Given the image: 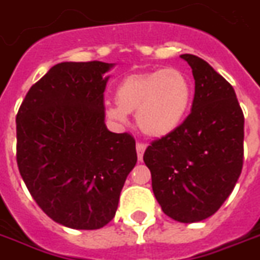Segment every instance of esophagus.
Wrapping results in <instances>:
<instances>
[{"instance_id": "obj_1", "label": "esophagus", "mask_w": 260, "mask_h": 260, "mask_svg": "<svg viewBox=\"0 0 260 260\" xmlns=\"http://www.w3.org/2000/svg\"><path fill=\"white\" fill-rule=\"evenodd\" d=\"M145 149H146V145H145L144 142H137V154H138V160H140V161H142Z\"/></svg>"}]
</instances>
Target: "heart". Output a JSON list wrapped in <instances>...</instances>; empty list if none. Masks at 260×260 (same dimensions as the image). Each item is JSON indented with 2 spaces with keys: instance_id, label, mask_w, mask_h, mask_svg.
I'll use <instances>...</instances> for the list:
<instances>
[{
  "instance_id": "b5f03b06",
  "label": "heart",
  "mask_w": 260,
  "mask_h": 260,
  "mask_svg": "<svg viewBox=\"0 0 260 260\" xmlns=\"http://www.w3.org/2000/svg\"><path fill=\"white\" fill-rule=\"evenodd\" d=\"M115 106L106 107L108 119L127 122L136 112L141 132L149 137H164L183 123L192 102V84L182 69L167 68L127 74L115 92Z\"/></svg>"
}]
</instances>
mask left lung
I'll return each mask as SVG.
<instances>
[{"mask_svg":"<svg viewBox=\"0 0 260 260\" xmlns=\"http://www.w3.org/2000/svg\"><path fill=\"white\" fill-rule=\"evenodd\" d=\"M180 57L195 80L190 115L175 132L152 141L144 161L162 212L179 222H198L220 209L240 176L244 115L221 74L197 55Z\"/></svg>","mask_w":260,"mask_h":260,"instance_id":"left-lung-1","label":"left lung"}]
</instances>
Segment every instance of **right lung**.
<instances>
[{
  "label": "right lung",
  "mask_w": 260,
  "mask_h": 260,
  "mask_svg": "<svg viewBox=\"0 0 260 260\" xmlns=\"http://www.w3.org/2000/svg\"><path fill=\"white\" fill-rule=\"evenodd\" d=\"M111 68L100 61L53 66L16 116L20 175L40 209L68 228L107 225L137 162L134 137L104 123V73Z\"/></svg>",
  "instance_id": "obj_1"
}]
</instances>
